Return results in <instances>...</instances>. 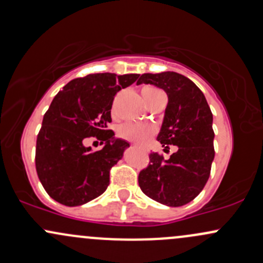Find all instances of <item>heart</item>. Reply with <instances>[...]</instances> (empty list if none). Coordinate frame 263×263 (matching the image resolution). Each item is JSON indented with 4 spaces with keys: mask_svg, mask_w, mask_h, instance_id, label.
<instances>
[{
    "mask_svg": "<svg viewBox=\"0 0 263 263\" xmlns=\"http://www.w3.org/2000/svg\"><path fill=\"white\" fill-rule=\"evenodd\" d=\"M157 88L155 87H145L142 89V96L145 102L157 92ZM155 134V127L153 124L148 123H124L122 126L118 127L117 135L121 139L131 141V142H136L139 145H143L147 142V140Z\"/></svg>",
    "mask_w": 263,
    "mask_h": 263,
    "instance_id": "b5f03b06",
    "label": "heart"
}]
</instances>
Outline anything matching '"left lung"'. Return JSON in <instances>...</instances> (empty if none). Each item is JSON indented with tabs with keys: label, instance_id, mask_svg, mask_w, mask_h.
Instances as JSON below:
<instances>
[{
	"label": "left lung",
	"instance_id": "left-lung-1",
	"mask_svg": "<svg viewBox=\"0 0 263 263\" xmlns=\"http://www.w3.org/2000/svg\"><path fill=\"white\" fill-rule=\"evenodd\" d=\"M142 83L166 92L168 102L157 141L165 151L168 145L176 146V151L168 159L150 154L148 166L139 174V185L143 194L164 205H185L198 197L211 175L212 110L197 85L175 71L142 74L137 84Z\"/></svg>",
	"mask_w": 263,
	"mask_h": 263
}]
</instances>
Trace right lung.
I'll use <instances>...</instances> for the list:
<instances>
[{"label":"right lung","instance_id":"1","mask_svg":"<svg viewBox=\"0 0 263 263\" xmlns=\"http://www.w3.org/2000/svg\"><path fill=\"white\" fill-rule=\"evenodd\" d=\"M139 74H89L63 87L43 118L35 165L44 189L58 203L78 206L106 192L109 171L129 146L108 129L115 96ZM95 137L105 146L92 152L84 141Z\"/></svg>","mask_w":263,"mask_h":263}]
</instances>
